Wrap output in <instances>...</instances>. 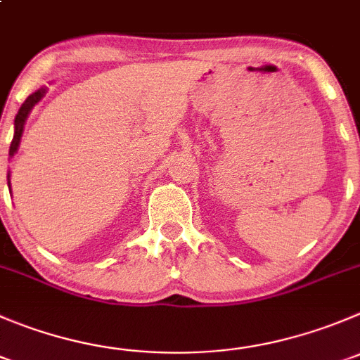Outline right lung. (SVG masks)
Here are the masks:
<instances>
[{
  "label": "right lung",
  "mask_w": 360,
  "mask_h": 360,
  "mask_svg": "<svg viewBox=\"0 0 360 360\" xmlns=\"http://www.w3.org/2000/svg\"><path fill=\"white\" fill-rule=\"evenodd\" d=\"M44 94H46V90H39V91H35V94H32L30 95L28 98H26V101H24V104L20 105V109H19V112H17V116H15V123H13V125H15V134H13V139H12V145H10V157L13 155V153L17 152V146H19V141H20V136H22V129H24V122H26V118H28V112L32 111V108L33 105L37 104V102L40 101V98L44 97Z\"/></svg>",
  "instance_id": "add662e5"
}]
</instances>
